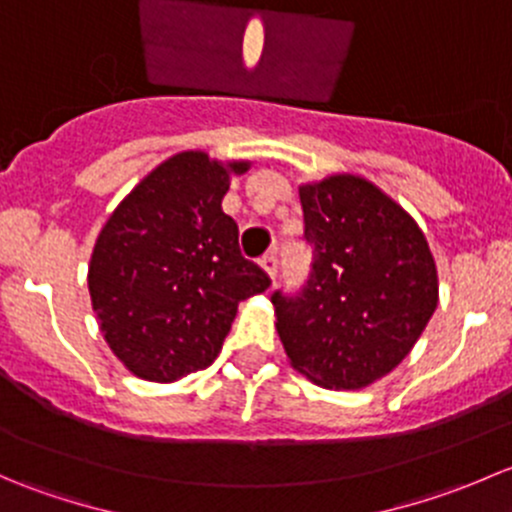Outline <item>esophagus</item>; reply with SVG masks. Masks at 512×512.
I'll return each instance as SVG.
<instances>
[{
    "mask_svg": "<svg viewBox=\"0 0 512 512\" xmlns=\"http://www.w3.org/2000/svg\"><path fill=\"white\" fill-rule=\"evenodd\" d=\"M260 265H262V270L267 272V277H270V280H275L277 277V255L275 252H270V255L262 257Z\"/></svg>",
    "mask_w": 512,
    "mask_h": 512,
    "instance_id": "obj_1",
    "label": "esophagus"
}]
</instances>
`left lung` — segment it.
<instances>
[{
    "label": "left lung",
    "mask_w": 512,
    "mask_h": 512,
    "mask_svg": "<svg viewBox=\"0 0 512 512\" xmlns=\"http://www.w3.org/2000/svg\"><path fill=\"white\" fill-rule=\"evenodd\" d=\"M312 272L272 294L289 364L324 389H364L414 349L438 304L426 235L361 175L299 185Z\"/></svg>",
    "instance_id": "obj_1"
}]
</instances>
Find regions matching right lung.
<instances>
[{"label": "right lung", "mask_w": 512, "mask_h": 512, "mask_svg": "<svg viewBox=\"0 0 512 512\" xmlns=\"http://www.w3.org/2000/svg\"><path fill=\"white\" fill-rule=\"evenodd\" d=\"M183 151L153 168L103 225L89 262V292L103 339L131 374L170 384L218 359L242 299L270 287L245 260L223 213L230 175Z\"/></svg>", "instance_id": "right-lung-1"}]
</instances>
